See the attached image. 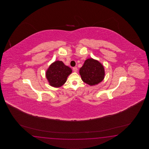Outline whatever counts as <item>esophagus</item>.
<instances>
[{
	"mask_svg": "<svg viewBox=\"0 0 149 149\" xmlns=\"http://www.w3.org/2000/svg\"><path fill=\"white\" fill-rule=\"evenodd\" d=\"M77 70H78V69H77V67H73V71L74 72H77Z\"/></svg>",
	"mask_w": 149,
	"mask_h": 149,
	"instance_id": "esophagus-1",
	"label": "esophagus"
}]
</instances>
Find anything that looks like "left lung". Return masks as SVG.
<instances>
[{"label": "left lung", "mask_w": 149, "mask_h": 149, "mask_svg": "<svg viewBox=\"0 0 149 149\" xmlns=\"http://www.w3.org/2000/svg\"><path fill=\"white\" fill-rule=\"evenodd\" d=\"M79 73L82 81L91 86L98 84L104 78V67L98 61L93 58L85 61Z\"/></svg>", "instance_id": "obj_1"}]
</instances>
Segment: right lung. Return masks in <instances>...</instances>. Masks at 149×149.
Returning <instances> with one entry per match:
<instances>
[{"instance_id": "add662e5", "label": "right lung", "mask_w": 149, "mask_h": 149, "mask_svg": "<svg viewBox=\"0 0 149 149\" xmlns=\"http://www.w3.org/2000/svg\"><path fill=\"white\" fill-rule=\"evenodd\" d=\"M72 72L71 69L57 61L52 64L46 71V76L50 85L59 87L66 82L67 77Z\"/></svg>"}]
</instances>
